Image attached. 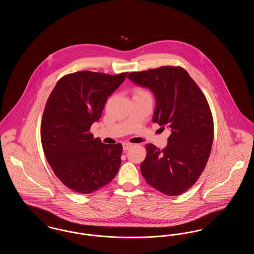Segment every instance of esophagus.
<instances>
[{
  "instance_id": "34e87169",
  "label": "esophagus",
  "mask_w": 254,
  "mask_h": 254,
  "mask_svg": "<svg viewBox=\"0 0 254 254\" xmlns=\"http://www.w3.org/2000/svg\"><path fill=\"white\" fill-rule=\"evenodd\" d=\"M131 144H129V143H124L123 144V149H124V151H127V150H128L130 147H131Z\"/></svg>"
}]
</instances>
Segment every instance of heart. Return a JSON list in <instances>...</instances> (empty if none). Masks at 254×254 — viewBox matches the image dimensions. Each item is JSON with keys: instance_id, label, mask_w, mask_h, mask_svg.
Masks as SVG:
<instances>
[{"instance_id": "1", "label": "heart", "mask_w": 254, "mask_h": 254, "mask_svg": "<svg viewBox=\"0 0 254 254\" xmlns=\"http://www.w3.org/2000/svg\"><path fill=\"white\" fill-rule=\"evenodd\" d=\"M145 94H148V92L141 87H136L133 90V96H139V95H145Z\"/></svg>"}]
</instances>
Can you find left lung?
I'll return each instance as SVG.
<instances>
[{"instance_id":"obj_1","label":"left lung","mask_w":254,"mask_h":254,"mask_svg":"<svg viewBox=\"0 0 254 254\" xmlns=\"http://www.w3.org/2000/svg\"><path fill=\"white\" fill-rule=\"evenodd\" d=\"M127 78L154 93L156 109L152 121L171 131L165 148L145 145L142 175L162 193H184L199 179L211 151L214 128L206 98L181 66L135 71Z\"/></svg>"}]
</instances>
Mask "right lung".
Wrapping results in <instances>:
<instances>
[{
	"label": "right lung",
	"mask_w": 254,
	"mask_h": 254,
	"mask_svg": "<svg viewBox=\"0 0 254 254\" xmlns=\"http://www.w3.org/2000/svg\"><path fill=\"white\" fill-rule=\"evenodd\" d=\"M127 75L88 70L67 74L49 95L41 124L42 145L55 175L73 191L94 192L119 170L121 144H103L89 130Z\"/></svg>",
	"instance_id": "1"
}]
</instances>
